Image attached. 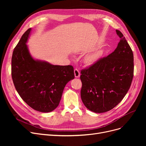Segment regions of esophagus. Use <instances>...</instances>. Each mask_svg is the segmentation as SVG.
I'll use <instances>...</instances> for the list:
<instances>
[{"instance_id": "1", "label": "esophagus", "mask_w": 146, "mask_h": 146, "mask_svg": "<svg viewBox=\"0 0 146 146\" xmlns=\"http://www.w3.org/2000/svg\"><path fill=\"white\" fill-rule=\"evenodd\" d=\"M74 76L76 78H79L80 77V72L79 71V70L78 68H75L74 70Z\"/></svg>"}]
</instances>
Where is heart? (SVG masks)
Listing matches in <instances>:
<instances>
[{
    "label": "heart",
    "instance_id": "b5f03b06",
    "mask_svg": "<svg viewBox=\"0 0 146 146\" xmlns=\"http://www.w3.org/2000/svg\"><path fill=\"white\" fill-rule=\"evenodd\" d=\"M101 53L100 51H96L95 52L90 54L88 55L85 59V62L87 64H91L93 63L96 60L98 59V58L100 57Z\"/></svg>",
    "mask_w": 146,
    "mask_h": 146
}]
</instances>
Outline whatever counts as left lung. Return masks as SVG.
<instances>
[{
	"label": "left lung",
	"mask_w": 146,
	"mask_h": 146,
	"mask_svg": "<svg viewBox=\"0 0 146 146\" xmlns=\"http://www.w3.org/2000/svg\"><path fill=\"white\" fill-rule=\"evenodd\" d=\"M117 48L110 55L98 60L81 70L82 101L96 113L111 110L124 98L134 76L133 51L121 31Z\"/></svg>",
	"instance_id": "1"
}]
</instances>
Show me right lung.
Here are the masks:
<instances>
[{"instance_id": "obj_1", "label": "right lung", "mask_w": 146, "mask_h": 146, "mask_svg": "<svg viewBox=\"0 0 146 146\" xmlns=\"http://www.w3.org/2000/svg\"><path fill=\"white\" fill-rule=\"evenodd\" d=\"M31 31L23 34L13 51L12 78L24 101L36 111L49 112L58 106L66 85L74 78V68L34 59L26 44Z\"/></svg>"}]
</instances>
